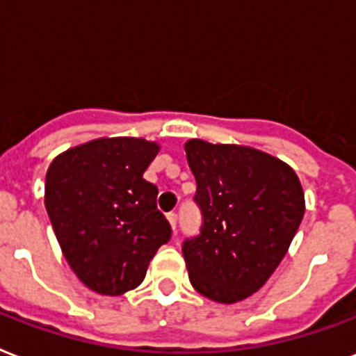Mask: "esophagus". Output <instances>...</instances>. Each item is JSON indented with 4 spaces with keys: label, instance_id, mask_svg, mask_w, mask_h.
Returning a JSON list of instances; mask_svg holds the SVG:
<instances>
[{
    "label": "esophagus",
    "instance_id": "obj_1",
    "mask_svg": "<svg viewBox=\"0 0 356 356\" xmlns=\"http://www.w3.org/2000/svg\"><path fill=\"white\" fill-rule=\"evenodd\" d=\"M168 222H170V226H172V229L175 232V227H177V214L175 213L168 214Z\"/></svg>",
    "mask_w": 356,
    "mask_h": 356
}]
</instances>
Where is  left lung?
<instances>
[{
  "label": "left lung",
  "mask_w": 356,
  "mask_h": 356,
  "mask_svg": "<svg viewBox=\"0 0 356 356\" xmlns=\"http://www.w3.org/2000/svg\"><path fill=\"white\" fill-rule=\"evenodd\" d=\"M196 177L202 233L184 241L190 284L235 305L261 289L289 250L305 216V192L286 162L235 143H184Z\"/></svg>",
  "instance_id": "8db88e82"
}]
</instances>
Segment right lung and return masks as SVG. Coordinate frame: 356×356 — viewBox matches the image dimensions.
<instances>
[{
	"label": "right lung",
	"mask_w": 356,
	"mask_h": 356,
	"mask_svg": "<svg viewBox=\"0 0 356 356\" xmlns=\"http://www.w3.org/2000/svg\"><path fill=\"white\" fill-rule=\"evenodd\" d=\"M160 145L143 138H97L67 149L46 172L44 205L65 259L80 282L118 297L143 282L172 237L143 172Z\"/></svg>",
	"instance_id": "1"
}]
</instances>
